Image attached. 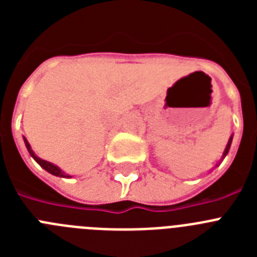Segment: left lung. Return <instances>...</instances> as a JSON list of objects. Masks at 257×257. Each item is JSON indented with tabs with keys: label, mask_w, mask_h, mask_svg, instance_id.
Wrapping results in <instances>:
<instances>
[{
	"label": "left lung",
	"mask_w": 257,
	"mask_h": 257,
	"mask_svg": "<svg viewBox=\"0 0 257 257\" xmlns=\"http://www.w3.org/2000/svg\"><path fill=\"white\" fill-rule=\"evenodd\" d=\"M231 140H233V135H231L230 138H229V142H228V144H226V148H225V151H224V153H222V158H221V160H224V158H225V156H226V154H228L229 149H230Z\"/></svg>",
	"instance_id": "8db88e82"
}]
</instances>
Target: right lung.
I'll use <instances>...</instances> for the list:
<instances>
[{
    "mask_svg": "<svg viewBox=\"0 0 257 257\" xmlns=\"http://www.w3.org/2000/svg\"><path fill=\"white\" fill-rule=\"evenodd\" d=\"M23 139H24V143H26V147H27V149H28L29 154H31V156L33 157V160H35L36 162H37L38 165H40L41 167H42V169L46 170V171L50 172V174L55 175V176H59V178H72V176H69V175H68V174H65L64 171H61L60 167H58V166L54 165V163L47 162V161H45V160H41L40 157L36 156L35 152L32 151L31 144H29V143H28V140H27L26 138H24V136H23Z\"/></svg>",
    "mask_w": 257,
    "mask_h": 257,
    "instance_id": "1",
    "label": "right lung"
}]
</instances>
